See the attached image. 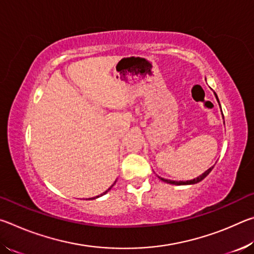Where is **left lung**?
Instances as JSON below:
<instances>
[{"mask_svg": "<svg viewBox=\"0 0 254 254\" xmlns=\"http://www.w3.org/2000/svg\"><path fill=\"white\" fill-rule=\"evenodd\" d=\"M215 95H216V94H215ZM216 98H217V95H216ZM217 101H218V98H217ZM218 103H220V102H218ZM212 169H213V167H212V168H209L208 170H206L203 175L199 176V177H197V178L192 179V180H187V182H176V180H169V179H165V178H161V177H159V178H160L162 182L168 183V184H174V185H191V184H197V183L201 182V180H203L206 177V176H207L210 173V171H212Z\"/></svg>", "mask_w": 254, "mask_h": 254, "instance_id": "1", "label": "left lung"}]
</instances>
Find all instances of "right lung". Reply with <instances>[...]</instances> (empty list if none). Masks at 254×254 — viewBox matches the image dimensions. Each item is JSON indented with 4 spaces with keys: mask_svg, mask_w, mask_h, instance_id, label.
<instances>
[{
    "mask_svg": "<svg viewBox=\"0 0 254 254\" xmlns=\"http://www.w3.org/2000/svg\"><path fill=\"white\" fill-rule=\"evenodd\" d=\"M113 185H114V184H113ZM113 185H112V186H111V187H110L109 189H107V190H106V191H104V192H103V194H101V195H104V194H106V192H107V191H109V190H110V189H111L112 187H113ZM96 197H98V196H96ZM91 199H92V198H91Z\"/></svg>",
    "mask_w": 254,
    "mask_h": 254,
    "instance_id": "obj_1",
    "label": "right lung"
}]
</instances>
